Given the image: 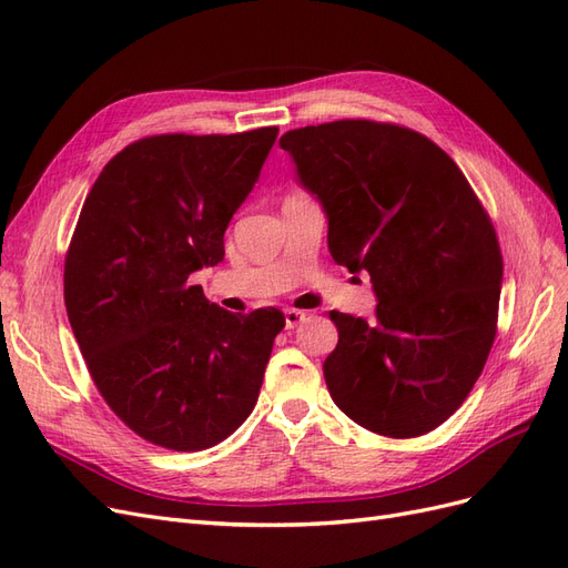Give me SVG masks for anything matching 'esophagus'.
<instances>
[{"instance_id": "esophagus-1", "label": "esophagus", "mask_w": 568, "mask_h": 568, "mask_svg": "<svg viewBox=\"0 0 568 568\" xmlns=\"http://www.w3.org/2000/svg\"><path fill=\"white\" fill-rule=\"evenodd\" d=\"M305 320L303 311H296V307H286L284 311V322H286V329H294L301 322Z\"/></svg>"}]
</instances>
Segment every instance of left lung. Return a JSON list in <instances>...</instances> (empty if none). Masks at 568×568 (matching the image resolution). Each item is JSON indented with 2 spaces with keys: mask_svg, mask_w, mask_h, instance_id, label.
<instances>
[{
  "mask_svg": "<svg viewBox=\"0 0 568 568\" xmlns=\"http://www.w3.org/2000/svg\"><path fill=\"white\" fill-rule=\"evenodd\" d=\"M280 146L329 220L326 244L369 272L372 320L332 311L324 382L374 434L415 438L464 403L495 341L503 255L457 163L424 134L374 120L288 130Z\"/></svg>",
  "mask_w": 568,
  "mask_h": 568,
  "instance_id": "left-lung-1",
  "label": "left lung"
}]
</instances>
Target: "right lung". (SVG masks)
I'll return each mask as SVG.
<instances>
[{
    "instance_id": "1",
    "label": "right lung",
    "mask_w": 568,
    "mask_h": 568,
    "mask_svg": "<svg viewBox=\"0 0 568 568\" xmlns=\"http://www.w3.org/2000/svg\"><path fill=\"white\" fill-rule=\"evenodd\" d=\"M277 132L146 136L84 199L65 253L68 322L106 405L161 448H213L261 393L284 315H234L189 274L225 257V230Z\"/></svg>"
}]
</instances>
